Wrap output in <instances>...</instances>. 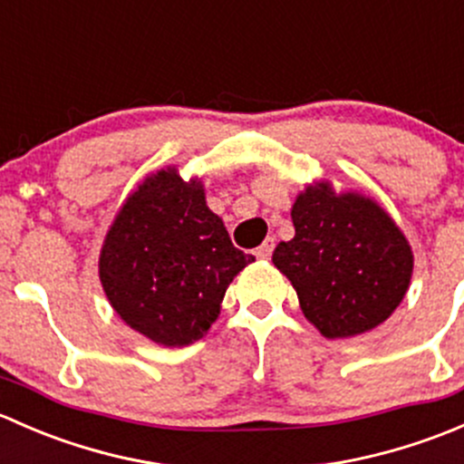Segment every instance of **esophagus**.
<instances>
[{
	"instance_id": "obj_1",
	"label": "esophagus",
	"mask_w": 464,
	"mask_h": 464,
	"mask_svg": "<svg viewBox=\"0 0 464 464\" xmlns=\"http://www.w3.org/2000/svg\"><path fill=\"white\" fill-rule=\"evenodd\" d=\"M274 246H276L274 237H266V240L262 242V245L258 246V249H256V258H260V260H269V258H271V254H274Z\"/></svg>"
}]
</instances>
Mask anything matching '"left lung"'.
<instances>
[{"instance_id": "8db88e82", "label": "left lung", "mask_w": 464, "mask_h": 464, "mask_svg": "<svg viewBox=\"0 0 464 464\" xmlns=\"http://www.w3.org/2000/svg\"><path fill=\"white\" fill-rule=\"evenodd\" d=\"M292 222L296 236L280 242L271 260L323 336L363 334L397 310L413 274V251L375 199L336 195L330 181H316L296 198Z\"/></svg>"}]
</instances>
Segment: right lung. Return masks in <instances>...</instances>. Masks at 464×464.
Returning <instances> with one entry per match:
<instances>
[{"mask_svg":"<svg viewBox=\"0 0 464 464\" xmlns=\"http://www.w3.org/2000/svg\"><path fill=\"white\" fill-rule=\"evenodd\" d=\"M254 256L236 249L199 179L177 168L145 177L107 231L98 260L116 314L166 348L199 341L227 287Z\"/></svg>","mask_w":464,"mask_h":464,"instance_id":"obj_1","label":"right lung"}]
</instances>
